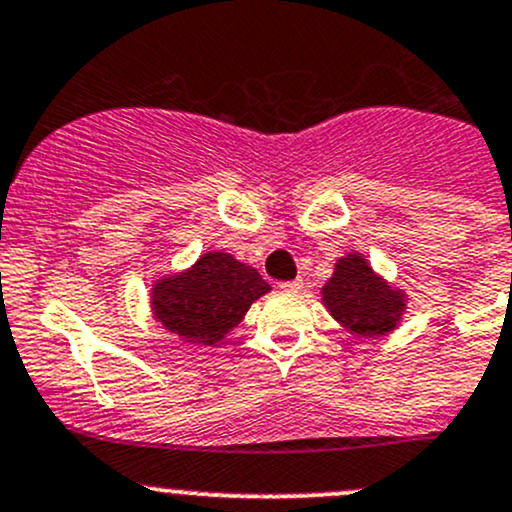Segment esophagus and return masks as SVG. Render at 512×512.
Instances as JSON below:
<instances>
[{"instance_id":"obj_1","label":"esophagus","mask_w":512,"mask_h":512,"mask_svg":"<svg viewBox=\"0 0 512 512\" xmlns=\"http://www.w3.org/2000/svg\"><path fill=\"white\" fill-rule=\"evenodd\" d=\"M281 288L286 293H298V291H303V281H300V278H295V281H286V283H281Z\"/></svg>"}]
</instances>
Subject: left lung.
<instances>
[{
  "instance_id": "obj_1",
  "label": "left lung",
  "mask_w": 512,
  "mask_h": 512,
  "mask_svg": "<svg viewBox=\"0 0 512 512\" xmlns=\"http://www.w3.org/2000/svg\"><path fill=\"white\" fill-rule=\"evenodd\" d=\"M323 303L352 335L379 337L397 328L407 295L377 276L365 256L347 254L337 258L333 278L323 286Z\"/></svg>"
}]
</instances>
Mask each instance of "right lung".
Wrapping results in <instances>:
<instances>
[{"instance_id": "add662e5", "label": "right lung", "mask_w": 512, "mask_h": 512, "mask_svg": "<svg viewBox=\"0 0 512 512\" xmlns=\"http://www.w3.org/2000/svg\"><path fill=\"white\" fill-rule=\"evenodd\" d=\"M271 291L261 273L234 256L207 251L192 268L155 281L150 303L157 323L189 345H217Z\"/></svg>"}]
</instances>
